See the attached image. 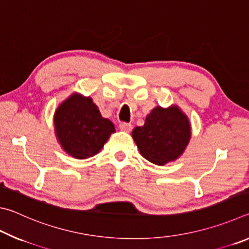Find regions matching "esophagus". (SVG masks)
<instances>
[{"label": "esophagus", "instance_id": "esophagus-1", "mask_svg": "<svg viewBox=\"0 0 249 249\" xmlns=\"http://www.w3.org/2000/svg\"><path fill=\"white\" fill-rule=\"evenodd\" d=\"M120 128L122 130H124V132H130V130H132V125L129 123H126V122H122L120 124Z\"/></svg>", "mask_w": 249, "mask_h": 249}]
</instances>
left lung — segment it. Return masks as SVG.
Wrapping results in <instances>:
<instances>
[{"label":"left lung","instance_id":"obj_1","mask_svg":"<svg viewBox=\"0 0 249 249\" xmlns=\"http://www.w3.org/2000/svg\"><path fill=\"white\" fill-rule=\"evenodd\" d=\"M132 136L142 157L163 166L183 153L191 129L188 117L178 107H158L147 115L144 126L134 128Z\"/></svg>","mask_w":249,"mask_h":249}]
</instances>
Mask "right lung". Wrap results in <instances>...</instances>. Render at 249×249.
<instances>
[{"label": "right lung", "mask_w": 249, "mask_h": 249, "mask_svg": "<svg viewBox=\"0 0 249 249\" xmlns=\"http://www.w3.org/2000/svg\"><path fill=\"white\" fill-rule=\"evenodd\" d=\"M54 128L62 148L77 159L98 154L115 132L112 122L101 116L92 100L78 94L71 95L57 108Z\"/></svg>", "instance_id": "1"}]
</instances>
